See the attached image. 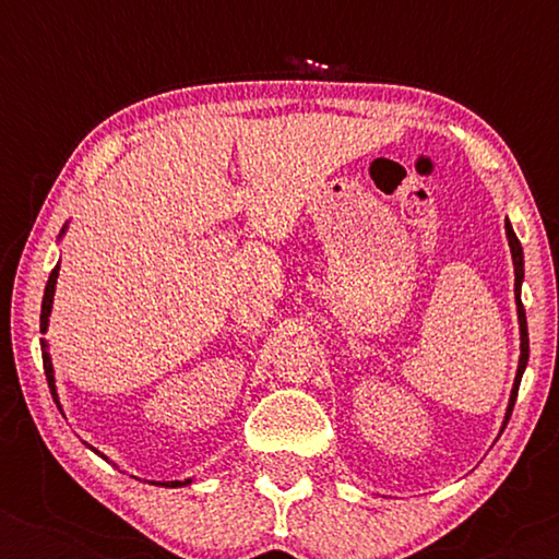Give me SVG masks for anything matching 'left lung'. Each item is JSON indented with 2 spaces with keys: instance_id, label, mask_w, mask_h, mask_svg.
<instances>
[{
  "instance_id": "left-lung-1",
  "label": "left lung",
  "mask_w": 559,
  "mask_h": 559,
  "mask_svg": "<svg viewBox=\"0 0 559 559\" xmlns=\"http://www.w3.org/2000/svg\"><path fill=\"white\" fill-rule=\"evenodd\" d=\"M507 239H509V249H511V259H514V297H516V316H519V335H522V356H519V369H516V379H514V389H511V396H509V407H507V417H503V427H507L509 417H511V409H514V402H516V392H519V384H522V373L526 369V361H530V333H526V312H524V305H522V282H524V251H522V243H519L514 228H511L509 218H507Z\"/></svg>"
}]
</instances>
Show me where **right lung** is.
<instances>
[{
    "label": "right lung",
    "mask_w": 559,
    "mask_h": 559,
    "mask_svg": "<svg viewBox=\"0 0 559 559\" xmlns=\"http://www.w3.org/2000/svg\"><path fill=\"white\" fill-rule=\"evenodd\" d=\"M66 231V228H63ZM60 231V234H63ZM58 270L60 264H56V270L50 272L48 277V285H45V295H43V310H40V333L48 331V318H50V310H52V295H56V282H58ZM43 366H45V379H48V386H50V394L52 400H56L58 409H60V402H58V392H56V377H52V361H50V354H48V343L43 341ZM104 457V455H102ZM155 484V480H152ZM190 484L188 480H163V484H155V486H167V488H178V486H186Z\"/></svg>",
    "instance_id": "add662e5"
}]
</instances>
